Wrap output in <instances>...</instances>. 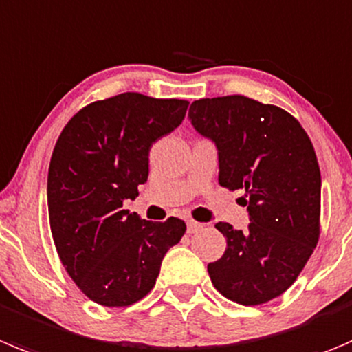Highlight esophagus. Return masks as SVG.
Instances as JSON below:
<instances>
[{"label": "esophagus", "mask_w": 352, "mask_h": 352, "mask_svg": "<svg viewBox=\"0 0 352 352\" xmlns=\"http://www.w3.org/2000/svg\"><path fill=\"white\" fill-rule=\"evenodd\" d=\"M201 227H203V225L197 223V221H194V220L187 221V232H189V234H194V232L201 230Z\"/></svg>", "instance_id": "esophagus-1"}]
</instances>
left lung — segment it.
I'll return each mask as SVG.
<instances>
[{
  "instance_id": "1",
  "label": "left lung",
  "mask_w": 352,
  "mask_h": 352,
  "mask_svg": "<svg viewBox=\"0 0 352 352\" xmlns=\"http://www.w3.org/2000/svg\"><path fill=\"white\" fill-rule=\"evenodd\" d=\"M190 124L218 148V182L244 190L248 230L218 221L227 239L208 265L214 289L258 306L296 282L320 239L322 175L315 148L298 120L275 104L232 94L190 104Z\"/></svg>"
}]
</instances>
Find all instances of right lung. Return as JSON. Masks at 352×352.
I'll list each match as a JSON object with an SVG mask.
<instances>
[{
	"instance_id": "1",
	"label": "right lung",
	"mask_w": 352,
	"mask_h": 352,
	"mask_svg": "<svg viewBox=\"0 0 352 352\" xmlns=\"http://www.w3.org/2000/svg\"><path fill=\"white\" fill-rule=\"evenodd\" d=\"M189 101L124 93L70 118L47 172V211L56 252L91 301L124 308L156 284L163 256L186 234L175 217L149 221L124 210L148 180L153 142L182 124Z\"/></svg>"
}]
</instances>
